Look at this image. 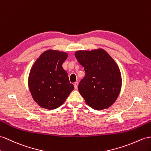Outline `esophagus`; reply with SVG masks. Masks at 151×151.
<instances>
[{
	"instance_id": "obj_1",
	"label": "esophagus",
	"mask_w": 151,
	"mask_h": 151,
	"mask_svg": "<svg viewBox=\"0 0 151 151\" xmlns=\"http://www.w3.org/2000/svg\"><path fill=\"white\" fill-rule=\"evenodd\" d=\"M78 83L77 82H76L74 83V87H75V89H77V88H78Z\"/></svg>"
}]
</instances>
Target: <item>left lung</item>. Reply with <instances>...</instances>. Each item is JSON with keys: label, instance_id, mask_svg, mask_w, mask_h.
Instances as JSON below:
<instances>
[{"label": "left lung", "instance_id": "8db88e82", "mask_svg": "<svg viewBox=\"0 0 151 151\" xmlns=\"http://www.w3.org/2000/svg\"><path fill=\"white\" fill-rule=\"evenodd\" d=\"M75 55L86 72L78 85L80 94L92 109L102 110L110 106L121 88V75L117 64L102 49L77 51Z\"/></svg>", "mask_w": 151, "mask_h": 151}]
</instances>
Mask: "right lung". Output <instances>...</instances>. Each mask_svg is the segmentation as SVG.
Returning <instances> with one entry per match:
<instances>
[{"label": "right lung", "instance_id": "add662e5", "mask_svg": "<svg viewBox=\"0 0 151 151\" xmlns=\"http://www.w3.org/2000/svg\"><path fill=\"white\" fill-rule=\"evenodd\" d=\"M68 54L48 50L38 58L30 70L29 87L32 98L39 105L53 110L63 105L74 86L69 82L63 64Z\"/></svg>", "mask_w": 151, "mask_h": 151}]
</instances>
